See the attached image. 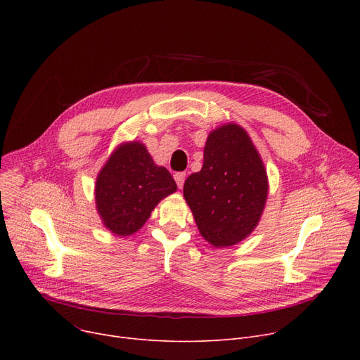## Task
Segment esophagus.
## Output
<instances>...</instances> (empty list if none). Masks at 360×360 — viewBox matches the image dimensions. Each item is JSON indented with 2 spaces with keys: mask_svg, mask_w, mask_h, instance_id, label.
<instances>
[{
  "mask_svg": "<svg viewBox=\"0 0 360 360\" xmlns=\"http://www.w3.org/2000/svg\"><path fill=\"white\" fill-rule=\"evenodd\" d=\"M174 178H175V181H176V185H178L179 188H182V186H184V182H185V174H184V172H176V174L174 175Z\"/></svg>",
  "mask_w": 360,
  "mask_h": 360,
  "instance_id": "1",
  "label": "esophagus"
}]
</instances>
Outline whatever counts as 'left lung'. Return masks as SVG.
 Wrapping results in <instances>:
<instances>
[{
	"label": "left lung",
	"instance_id": "left-lung-1",
	"mask_svg": "<svg viewBox=\"0 0 360 360\" xmlns=\"http://www.w3.org/2000/svg\"><path fill=\"white\" fill-rule=\"evenodd\" d=\"M267 194L262 160L247 131L236 124L210 132L201 170L184 184L197 228L214 247L247 238L259 221Z\"/></svg>",
	"mask_w": 360,
	"mask_h": 360
}]
</instances>
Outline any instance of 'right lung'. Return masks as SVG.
Returning <instances> with one entry per match:
<instances>
[{
  "instance_id": "1",
  "label": "right lung",
  "mask_w": 360,
  "mask_h": 360,
  "mask_svg": "<svg viewBox=\"0 0 360 360\" xmlns=\"http://www.w3.org/2000/svg\"><path fill=\"white\" fill-rule=\"evenodd\" d=\"M176 191L166 167L155 165L141 143L121 146L96 179V205L106 228L128 236L147 221L158 202Z\"/></svg>"
}]
</instances>
